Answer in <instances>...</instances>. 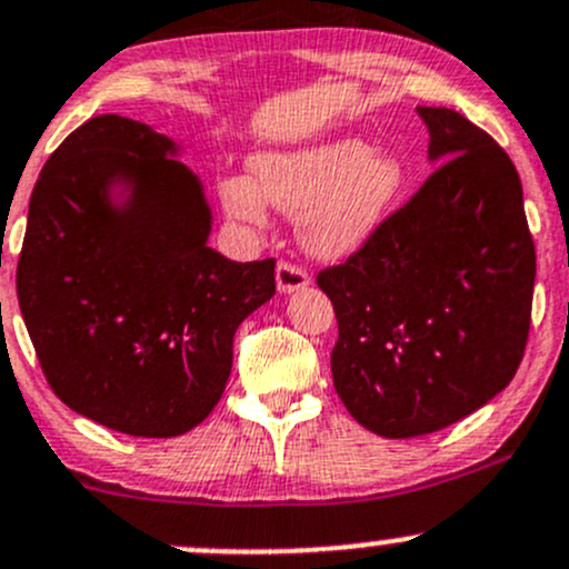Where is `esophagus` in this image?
<instances>
[{"mask_svg": "<svg viewBox=\"0 0 569 569\" xmlns=\"http://www.w3.org/2000/svg\"><path fill=\"white\" fill-rule=\"evenodd\" d=\"M274 280H278L280 295H295V291L306 289V286L311 283V278H308L306 269L297 267V263H289V261L278 263V269H274Z\"/></svg>", "mask_w": 569, "mask_h": 569, "instance_id": "esophagus-1", "label": "esophagus"}]
</instances>
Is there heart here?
I'll return each instance as SVG.
<instances>
[{
    "label": "heart",
    "instance_id": "1",
    "mask_svg": "<svg viewBox=\"0 0 569 569\" xmlns=\"http://www.w3.org/2000/svg\"><path fill=\"white\" fill-rule=\"evenodd\" d=\"M248 178H226L220 200L233 220L263 222V201L291 217H306V244L317 256H347L369 242L401 187L391 153H371L358 137L311 148L263 153Z\"/></svg>",
    "mask_w": 569,
    "mask_h": 569
}]
</instances>
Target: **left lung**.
<instances>
[{
  "label": "left lung",
  "instance_id": "1",
  "mask_svg": "<svg viewBox=\"0 0 569 569\" xmlns=\"http://www.w3.org/2000/svg\"><path fill=\"white\" fill-rule=\"evenodd\" d=\"M418 114L435 173L363 248L317 278L338 319L332 386L355 421L382 438L438 432L512 382L537 274L507 151L455 109Z\"/></svg>",
  "mask_w": 569,
  "mask_h": 569
}]
</instances>
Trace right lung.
Segmentation results:
<instances>
[{"label": "right lung", "mask_w": 569, "mask_h": 569, "mask_svg": "<svg viewBox=\"0 0 569 569\" xmlns=\"http://www.w3.org/2000/svg\"><path fill=\"white\" fill-rule=\"evenodd\" d=\"M178 151L120 114L71 131L32 189L16 269L51 391L134 438H176L214 410L233 332L274 295V258L209 248V200Z\"/></svg>", "instance_id": "add662e5"}]
</instances>
